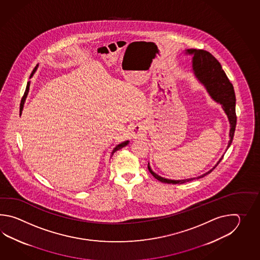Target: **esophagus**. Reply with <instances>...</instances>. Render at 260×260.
Instances as JSON below:
<instances>
[{
	"mask_svg": "<svg viewBox=\"0 0 260 260\" xmlns=\"http://www.w3.org/2000/svg\"><path fill=\"white\" fill-rule=\"evenodd\" d=\"M144 134V127L142 124L137 123L134 127L132 128V137L134 138H140Z\"/></svg>",
	"mask_w": 260,
	"mask_h": 260,
	"instance_id": "obj_1",
	"label": "esophagus"
}]
</instances>
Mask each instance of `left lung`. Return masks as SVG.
<instances>
[{"instance_id": "8db88e82", "label": "left lung", "mask_w": 260, "mask_h": 260, "mask_svg": "<svg viewBox=\"0 0 260 260\" xmlns=\"http://www.w3.org/2000/svg\"><path fill=\"white\" fill-rule=\"evenodd\" d=\"M187 53L194 55L192 67H193L194 73L196 77L199 79L201 83L205 84L211 96L220 103L228 115L229 121L231 123V130H230L231 139L228 145V149H229L233 140L236 122H237V116H236V111H235L236 98H235L233 85L230 82L229 78L226 77V73L223 71L220 63L209 52L205 50L188 49L187 50ZM222 159L223 157L218 160V162L214 166V168L211 169L210 171L206 172L205 174L199 177L182 179V180L166 179L165 177H160L157 174H155L154 172L150 169L149 166H148V168H149V173L160 182L168 183V184H183L194 179H199L210 174L211 172L218 166V164L220 162Z\"/></svg>"}]
</instances>
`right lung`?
I'll return each instance as SVG.
<instances>
[{"label": "right lung", "mask_w": 260, "mask_h": 260, "mask_svg": "<svg viewBox=\"0 0 260 260\" xmlns=\"http://www.w3.org/2000/svg\"><path fill=\"white\" fill-rule=\"evenodd\" d=\"M36 70V68L34 69V72H32V73H34V71ZM32 73L30 74V77L32 76ZM28 89H29V82H28V83H27V87H26V90H25V93H24V95H23L22 100H21V106H20V112H21V110H22L23 108V104H24V101H25V99H26V96H27V94H28ZM129 143V141H124V142H122L121 144H119V145H117L116 147L113 149V150H112V152H111V156L113 155V153L115 152V151H117V150H119L120 149H122V148H123V147H125L127 144Z\"/></svg>", "instance_id": "1"}]
</instances>
